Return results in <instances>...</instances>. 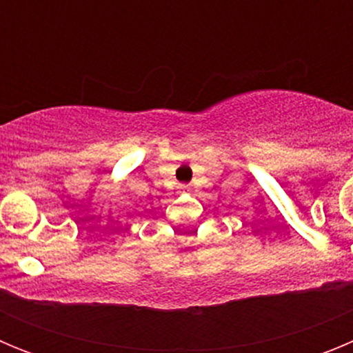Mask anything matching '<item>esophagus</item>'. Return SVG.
<instances>
[{
	"instance_id": "1",
	"label": "esophagus",
	"mask_w": 353,
	"mask_h": 353,
	"mask_svg": "<svg viewBox=\"0 0 353 353\" xmlns=\"http://www.w3.org/2000/svg\"><path fill=\"white\" fill-rule=\"evenodd\" d=\"M180 189H182V191H191V185H187V183H182V185H180Z\"/></svg>"
}]
</instances>
